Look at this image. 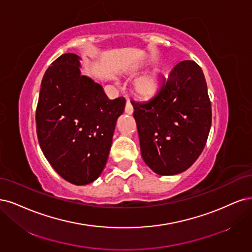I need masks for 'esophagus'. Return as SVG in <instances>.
I'll return each mask as SVG.
<instances>
[{"instance_id": "obj_1", "label": "esophagus", "mask_w": 252, "mask_h": 252, "mask_svg": "<svg viewBox=\"0 0 252 252\" xmlns=\"http://www.w3.org/2000/svg\"><path fill=\"white\" fill-rule=\"evenodd\" d=\"M133 111H134V109H133V105L131 104V102H129L128 100H126V108H125V112L126 113V114H132Z\"/></svg>"}]
</instances>
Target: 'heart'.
I'll return each instance as SVG.
<instances>
[{
  "label": "heart",
  "mask_w": 252,
  "mask_h": 252,
  "mask_svg": "<svg viewBox=\"0 0 252 252\" xmlns=\"http://www.w3.org/2000/svg\"><path fill=\"white\" fill-rule=\"evenodd\" d=\"M159 89V72L154 71L151 74L137 80L135 85L136 93L143 98L155 95Z\"/></svg>",
  "instance_id": "1"
}]
</instances>
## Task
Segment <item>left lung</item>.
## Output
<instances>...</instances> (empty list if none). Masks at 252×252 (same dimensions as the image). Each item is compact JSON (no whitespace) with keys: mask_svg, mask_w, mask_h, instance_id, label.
<instances>
[{"mask_svg":"<svg viewBox=\"0 0 252 252\" xmlns=\"http://www.w3.org/2000/svg\"><path fill=\"white\" fill-rule=\"evenodd\" d=\"M141 155L150 168L176 175L190 167L204 149L212 126V103L199 64L183 61L145 102L131 101Z\"/></svg>","mask_w":252,"mask_h":252,"instance_id":"left-lung-1","label":"left lung"}]
</instances>
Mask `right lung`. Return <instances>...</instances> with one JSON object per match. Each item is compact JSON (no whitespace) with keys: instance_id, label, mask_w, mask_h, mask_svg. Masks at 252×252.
<instances>
[{"instance_id":"right-lung-1","label":"right lung","mask_w":252,"mask_h":252,"mask_svg":"<svg viewBox=\"0 0 252 252\" xmlns=\"http://www.w3.org/2000/svg\"><path fill=\"white\" fill-rule=\"evenodd\" d=\"M80 58L66 53L47 69L35 113L45 157L61 177L75 185L95 181L109 157L124 97L110 100L102 87L80 74Z\"/></svg>"}]
</instances>
